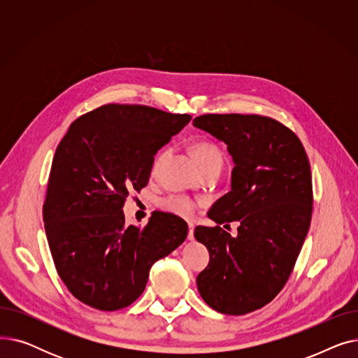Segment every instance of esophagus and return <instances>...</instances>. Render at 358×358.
Listing matches in <instances>:
<instances>
[{
    "label": "esophagus",
    "mask_w": 358,
    "mask_h": 358,
    "mask_svg": "<svg viewBox=\"0 0 358 358\" xmlns=\"http://www.w3.org/2000/svg\"><path fill=\"white\" fill-rule=\"evenodd\" d=\"M187 239L194 241V224L189 223V235H187Z\"/></svg>",
    "instance_id": "esophagus-1"
}]
</instances>
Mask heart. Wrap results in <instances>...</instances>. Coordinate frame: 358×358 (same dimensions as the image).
Returning a JSON list of instances; mask_svg holds the SVG:
<instances>
[{
	"label": "heart",
	"mask_w": 358,
	"mask_h": 358,
	"mask_svg": "<svg viewBox=\"0 0 358 358\" xmlns=\"http://www.w3.org/2000/svg\"><path fill=\"white\" fill-rule=\"evenodd\" d=\"M194 155L200 166L210 162H222V154L219 148L209 142L197 143L194 146ZM161 208L165 212L173 213L180 217H192L196 210V201L181 194H171L161 200Z\"/></svg>",
	"instance_id": "obj_1"
}]
</instances>
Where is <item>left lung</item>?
Masks as SVG:
<instances>
[{
	"label": "left lung",
	"mask_w": 358,
	"mask_h": 358,
	"mask_svg": "<svg viewBox=\"0 0 358 358\" xmlns=\"http://www.w3.org/2000/svg\"><path fill=\"white\" fill-rule=\"evenodd\" d=\"M193 126L228 145L231 192L213 203L215 228L194 238L210 261L197 275L203 300L224 315L266 306L283 289L309 231L312 174L306 150L290 129L258 115H203ZM239 221L231 237L219 224Z\"/></svg>",
	"instance_id": "left-lung-1"
}]
</instances>
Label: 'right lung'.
I'll return each mask as SVG.
<instances>
[{
	"instance_id": "add662e5",
	"label": "right lung",
	"mask_w": 358,
	"mask_h": 358,
	"mask_svg": "<svg viewBox=\"0 0 358 358\" xmlns=\"http://www.w3.org/2000/svg\"><path fill=\"white\" fill-rule=\"evenodd\" d=\"M190 115L107 104L75 120L56 148L43 204L55 267L83 303L117 310L143 293L155 261L187 238V223L155 212L145 228L126 224L123 204L149 181L154 157Z\"/></svg>"
}]
</instances>
